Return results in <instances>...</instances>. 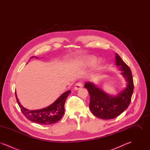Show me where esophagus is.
<instances>
[{"instance_id":"1","label":"esophagus","mask_w":150,"mask_h":150,"mask_svg":"<svg viewBox=\"0 0 150 150\" xmlns=\"http://www.w3.org/2000/svg\"><path fill=\"white\" fill-rule=\"evenodd\" d=\"M82 87H83V83H82L81 82H78V83H77L75 85L74 89H75V90H78V89L81 88H82Z\"/></svg>"}]
</instances>
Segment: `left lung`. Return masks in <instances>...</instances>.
<instances>
[{
	"label": "left lung",
	"mask_w": 150,
	"mask_h": 150,
	"mask_svg": "<svg viewBox=\"0 0 150 150\" xmlns=\"http://www.w3.org/2000/svg\"><path fill=\"white\" fill-rule=\"evenodd\" d=\"M116 64L122 71V74L127 81L126 88L116 96L107 94L92 83H86L84 85L90 95V110L96 116L100 119H112L117 117L128 108L131 102L134 89L132 71L117 53Z\"/></svg>",
	"instance_id": "left-lung-1"
}]
</instances>
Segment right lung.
Instances as JSON below:
<instances>
[{
    "mask_svg": "<svg viewBox=\"0 0 150 150\" xmlns=\"http://www.w3.org/2000/svg\"><path fill=\"white\" fill-rule=\"evenodd\" d=\"M70 92L71 91H69L63 93L54 102L48 107L42 110L33 111L29 110L21 106L17 98L16 92L15 95L17 102L21 108L22 114L28 119L39 124L50 125L59 121L64 114V103Z\"/></svg>",
    "mask_w": 150,
    "mask_h": 150,
    "instance_id": "obj_1",
    "label": "right lung"
}]
</instances>
